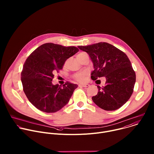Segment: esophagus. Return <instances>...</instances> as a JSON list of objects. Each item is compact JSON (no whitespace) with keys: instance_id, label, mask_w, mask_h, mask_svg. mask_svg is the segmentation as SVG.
I'll return each instance as SVG.
<instances>
[{"instance_id":"esophagus-1","label":"esophagus","mask_w":154,"mask_h":154,"mask_svg":"<svg viewBox=\"0 0 154 154\" xmlns=\"http://www.w3.org/2000/svg\"><path fill=\"white\" fill-rule=\"evenodd\" d=\"M90 86L89 84H79V86H82V87H88Z\"/></svg>"}]
</instances>
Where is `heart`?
<instances>
[{
    "label": "heart",
    "mask_w": 154,
    "mask_h": 154,
    "mask_svg": "<svg viewBox=\"0 0 154 154\" xmlns=\"http://www.w3.org/2000/svg\"><path fill=\"white\" fill-rule=\"evenodd\" d=\"M88 56L86 52H80L77 55V58L79 61H80L82 59H83L84 57ZM88 75V73L86 71H82V72H76L73 75V77L75 80H76L78 82H83L86 80V78L87 77Z\"/></svg>",
    "instance_id": "1"
}]
</instances>
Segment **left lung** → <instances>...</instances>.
<instances>
[{
  "label": "left lung",
  "instance_id": "obj_1",
  "mask_svg": "<svg viewBox=\"0 0 154 154\" xmlns=\"http://www.w3.org/2000/svg\"><path fill=\"white\" fill-rule=\"evenodd\" d=\"M78 48L88 54L93 63L94 70L91 78H106L105 85L98 88V93L93 96V102L100 108L113 111L121 108L134 92L136 74L127 55L110 44L100 42Z\"/></svg>",
  "mask_w": 154,
  "mask_h": 154
}]
</instances>
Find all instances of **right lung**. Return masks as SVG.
Returning <instances> with one entry per match:
<instances>
[{
  "label": "right lung",
  "mask_w": 154,
  "mask_h": 154,
  "mask_svg": "<svg viewBox=\"0 0 154 154\" xmlns=\"http://www.w3.org/2000/svg\"><path fill=\"white\" fill-rule=\"evenodd\" d=\"M79 49L49 42L36 49L26 60L21 71L23 90L37 109L55 113L66 105L78 85L66 82L63 86L52 85L55 72L63 69L68 58Z\"/></svg>",
  "instance_id": "right-lung-1"
}]
</instances>
